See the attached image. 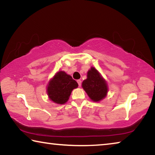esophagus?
Wrapping results in <instances>:
<instances>
[{"label":"esophagus","instance_id":"34e87169","mask_svg":"<svg viewBox=\"0 0 155 155\" xmlns=\"http://www.w3.org/2000/svg\"><path fill=\"white\" fill-rule=\"evenodd\" d=\"M77 83L78 84V85L79 86L81 85V80H77Z\"/></svg>","mask_w":155,"mask_h":155}]
</instances>
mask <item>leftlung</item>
<instances>
[{
	"label": "left lung",
	"mask_w": 155,
	"mask_h": 155,
	"mask_svg": "<svg viewBox=\"0 0 155 155\" xmlns=\"http://www.w3.org/2000/svg\"><path fill=\"white\" fill-rule=\"evenodd\" d=\"M87 74V78L82 83V87L92 101H102L107 96L109 90L107 81L94 67H91Z\"/></svg>",
	"instance_id": "left-lung-1"
}]
</instances>
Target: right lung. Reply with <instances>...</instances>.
Segmentation results:
<instances>
[{"label": "right lung", "mask_w": 155, "mask_h": 155, "mask_svg": "<svg viewBox=\"0 0 155 155\" xmlns=\"http://www.w3.org/2000/svg\"><path fill=\"white\" fill-rule=\"evenodd\" d=\"M77 81L64 71L57 72L47 85L46 91L49 99L58 104L68 102L72 90L78 87Z\"/></svg>", "instance_id": "1"}]
</instances>
